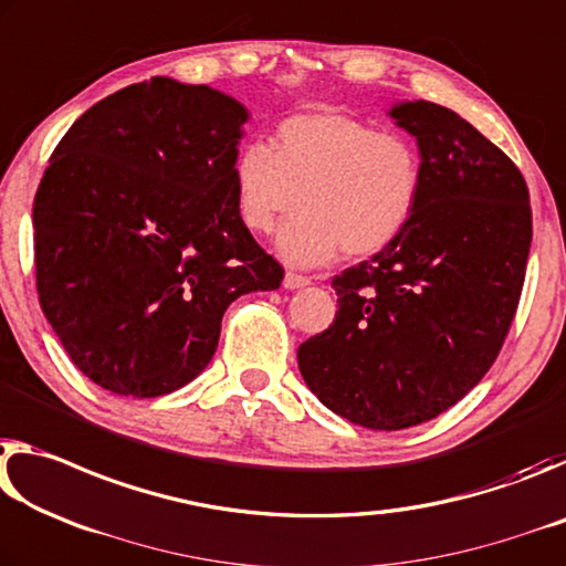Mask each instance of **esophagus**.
<instances>
[{"mask_svg": "<svg viewBox=\"0 0 566 566\" xmlns=\"http://www.w3.org/2000/svg\"><path fill=\"white\" fill-rule=\"evenodd\" d=\"M283 285H285V289H289V291H298V289H305V285H311V277L298 275V273H285Z\"/></svg>", "mask_w": 566, "mask_h": 566, "instance_id": "obj_1", "label": "esophagus"}]
</instances>
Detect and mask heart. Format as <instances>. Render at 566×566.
I'll return each instance as SVG.
<instances>
[{
    "label": "heart",
    "mask_w": 566,
    "mask_h": 566,
    "mask_svg": "<svg viewBox=\"0 0 566 566\" xmlns=\"http://www.w3.org/2000/svg\"><path fill=\"white\" fill-rule=\"evenodd\" d=\"M421 188V155L406 137L331 109L285 117L271 145L248 143L233 163L235 208L253 233H271L303 208L275 240L277 253L303 268L331 263L340 250L368 258L394 245Z\"/></svg>",
    "instance_id": "obj_1"
}]
</instances>
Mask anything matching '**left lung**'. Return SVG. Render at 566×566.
<instances>
[{"instance_id": "left-lung-1", "label": "left lung", "mask_w": 566, "mask_h": 566, "mask_svg": "<svg viewBox=\"0 0 566 566\" xmlns=\"http://www.w3.org/2000/svg\"><path fill=\"white\" fill-rule=\"evenodd\" d=\"M388 117L419 145V208L394 245L333 277L336 318L298 348L318 401L374 431L437 419L484 378L532 245L530 190L494 143L426 99Z\"/></svg>"}]
</instances>
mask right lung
I'll return each instance as SVG.
<instances>
[{
  "label": "right lung",
  "instance_id": "1",
  "mask_svg": "<svg viewBox=\"0 0 566 566\" xmlns=\"http://www.w3.org/2000/svg\"><path fill=\"white\" fill-rule=\"evenodd\" d=\"M248 109L208 85L153 77L92 105L36 188L40 305L72 364L117 396L190 384L245 293L283 268L240 220L233 163Z\"/></svg>",
  "mask_w": 566,
  "mask_h": 566
}]
</instances>
